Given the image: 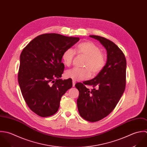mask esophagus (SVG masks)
Returning <instances> with one entry per match:
<instances>
[{
    "label": "esophagus",
    "instance_id": "esophagus-1",
    "mask_svg": "<svg viewBox=\"0 0 147 147\" xmlns=\"http://www.w3.org/2000/svg\"><path fill=\"white\" fill-rule=\"evenodd\" d=\"M75 83H76V82H75V80H72V86H73V87H75Z\"/></svg>",
    "mask_w": 147,
    "mask_h": 147
}]
</instances>
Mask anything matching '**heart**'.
Listing matches in <instances>:
<instances>
[{
	"mask_svg": "<svg viewBox=\"0 0 147 147\" xmlns=\"http://www.w3.org/2000/svg\"><path fill=\"white\" fill-rule=\"evenodd\" d=\"M78 55L85 56L82 66L84 68H74L67 70L64 76L75 81H82L92 75L98 74L105 67L106 60L100 48L92 42L87 41L79 44L75 49ZM75 51L72 49H65L61 56L63 64L67 67L71 65L75 56Z\"/></svg>",
	"mask_w": 147,
	"mask_h": 147,
	"instance_id": "b5f03b06",
	"label": "heart"
}]
</instances>
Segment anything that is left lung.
I'll return each mask as SVG.
<instances>
[{
  "label": "left lung",
  "instance_id": "1",
  "mask_svg": "<svg viewBox=\"0 0 147 147\" xmlns=\"http://www.w3.org/2000/svg\"><path fill=\"white\" fill-rule=\"evenodd\" d=\"M105 47L107 60L104 68L92 80L75 84L79 90L77 100L80 115L85 120L96 122L108 116L123 94L126 84L127 62L124 54L112 41L97 35H90ZM85 85H92L90 91Z\"/></svg>",
  "mask_w": 147,
  "mask_h": 147
}]
</instances>
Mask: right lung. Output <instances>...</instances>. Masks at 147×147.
Returning <instances> with one entry per match:
<instances>
[{
  "mask_svg": "<svg viewBox=\"0 0 147 147\" xmlns=\"http://www.w3.org/2000/svg\"><path fill=\"white\" fill-rule=\"evenodd\" d=\"M79 39L45 34L36 37L23 49L18 82L28 107L39 116L54 115L61 96L72 87L71 79H60L64 69L61 56Z\"/></svg>",
  "mask_w": 147,
  "mask_h": 147,
  "instance_id": "right-lung-1",
  "label": "right lung"
}]
</instances>
